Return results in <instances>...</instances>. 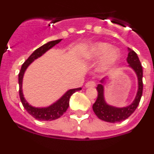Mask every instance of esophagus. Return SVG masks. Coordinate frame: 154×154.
<instances>
[{"label":"esophagus","instance_id":"obj_1","mask_svg":"<svg viewBox=\"0 0 154 154\" xmlns=\"http://www.w3.org/2000/svg\"><path fill=\"white\" fill-rule=\"evenodd\" d=\"M96 86V83L93 80H90V81L87 82V84H85V87H94Z\"/></svg>","mask_w":154,"mask_h":154}]
</instances>
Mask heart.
Returning <instances> with one entry per match:
<instances>
[{
  "mask_svg": "<svg viewBox=\"0 0 154 154\" xmlns=\"http://www.w3.org/2000/svg\"><path fill=\"white\" fill-rule=\"evenodd\" d=\"M80 58L85 61L100 59L97 70L106 72L117 64L121 57V51L116 47H112L109 43L98 42L89 45L80 54Z\"/></svg>",
  "mask_w": 154,
  "mask_h": 154,
  "instance_id": "obj_1",
  "label": "heart"
}]
</instances>
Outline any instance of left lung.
Masks as SVG:
<instances>
[{
	"instance_id": "left-lung-1",
	"label": "left lung",
	"mask_w": 154,
	"mask_h": 154,
	"mask_svg": "<svg viewBox=\"0 0 154 154\" xmlns=\"http://www.w3.org/2000/svg\"><path fill=\"white\" fill-rule=\"evenodd\" d=\"M128 54L127 57V62L128 63V67L135 72L138 81V88H137L136 97L132 102V103L126 107H116V106L109 105L106 102L104 97V86L103 84L106 82V79L103 78L100 80V84L97 87L98 92V97L97 100L93 105V109L97 117L101 120L107 122H119L125 120L129 117L135 111L140 103L143 93V69L141 64L138 58V56L135 52L130 48H128Z\"/></svg>"
}]
</instances>
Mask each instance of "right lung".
Masks as SVG:
<instances>
[{
    "instance_id": "1",
    "label": "right lung",
    "mask_w": 154,
    "mask_h": 154,
    "mask_svg": "<svg viewBox=\"0 0 154 154\" xmlns=\"http://www.w3.org/2000/svg\"><path fill=\"white\" fill-rule=\"evenodd\" d=\"M61 40L62 39H57L54 40V41L48 42L46 44L43 45L41 47L35 50L32 52V54L28 57V59L23 64L20 71L19 73V87H20L19 93H20V98L21 103H22L24 109L27 111V112L29 115H31L33 118H35V119H37V120L52 121L55 120L57 119H59L67 111V108L69 106V101H70V98L71 97V95L75 93V92L81 90V88L80 87V88L71 89V90H67L59 100H57L53 104L50 105L48 107L38 108L32 106L24 98L22 89L23 78L24 73H25L27 67L30 65V64L32 61L37 59L38 57H41L42 55H43L49 49H51L55 45L58 44Z\"/></svg>"
}]
</instances>
